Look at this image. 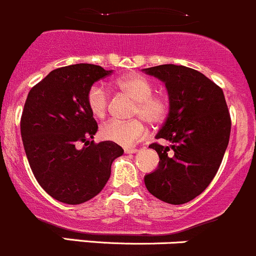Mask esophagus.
<instances>
[{
	"instance_id": "1",
	"label": "esophagus",
	"mask_w": 256,
	"mask_h": 256,
	"mask_svg": "<svg viewBox=\"0 0 256 256\" xmlns=\"http://www.w3.org/2000/svg\"><path fill=\"white\" fill-rule=\"evenodd\" d=\"M136 152H138V149L136 148H126L124 149L126 154H133V153H136Z\"/></svg>"
}]
</instances>
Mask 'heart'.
I'll return each instance as SVG.
<instances>
[{
  "label": "heart",
  "mask_w": 256,
  "mask_h": 256,
  "mask_svg": "<svg viewBox=\"0 0 256 256\" xmlns=\"http://www.w3.org/2000/svg\"><path fill=\"white\" fill-rule=\"evenodd\" d=\"M116 87L136 100L133 108L134 118L132 120H110L100 127V136L123 146H132L143 140L148 134L149 124H160L166 118L169 103L166 97L154 94V86L143 76H127L116 82ZM86 102L90 112L96 118H103L107 113L110 96L100 84H93L88 90Z\"/></svg>",
  "instance_id": "heart-1"
}]
</instances>
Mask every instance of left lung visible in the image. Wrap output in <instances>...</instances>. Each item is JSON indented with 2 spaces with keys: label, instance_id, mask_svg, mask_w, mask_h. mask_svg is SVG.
I'll return each mask as SVG.
<instances>
[{
  "label": "left lung",
  "instance_id": "obj_1",
  "mask_svg": "<svg viewBox=\"0 0 256 256\" xmlns=\"http://www.w3.org/2000/svg\"><path fill=\"white\" fill-rule=\"evenodd\" d=\"M143 72L166 84L169 112L156 138L172 143L170 148L149 146L158 153L159 166L144 183L166 203H188L213 180L229 143L232 120L224 93L203 73L184 66L162 64Z\"/></svg>",
  "mask_w": 256,
  "mask_h": 256
}]
</instances>
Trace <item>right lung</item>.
Segmentation results:
<instances>
[{"label":"right lung","instance_id":"right-lung-1","mask_svg":"<svg viewBox=\"0 0 256 256\" xmlns=\"http://www.w3.org/2000/svg\"><path fill=\"white\" fill-rule=\"evenodd\" d=\"M112 72L88 63L60 67L27 96L24 152L40 186L56 200L74 206L92 199L110 179L113 160L124 153L113 142H93L98 126L86 102L93 83Z\"/></svg>","mask_w":256,"mask_h":256}]
</instances>
